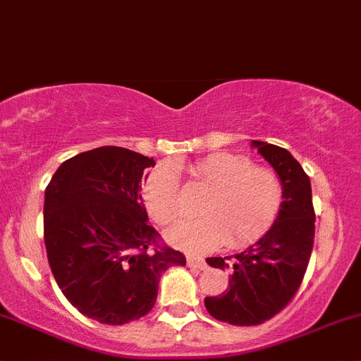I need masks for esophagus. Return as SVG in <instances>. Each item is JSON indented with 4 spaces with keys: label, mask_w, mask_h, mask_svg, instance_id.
I'll list each match as a JSON object with an SVG mask.
<instances>
[{
    "label": "esophagus",
    "mask_w": 361,
    "mask_h": 361,
    "mask_svg": "<svg viewBox=\"0 0 361 361\" xmlns=\"http://www.w3.org/2000/svg\"><path fill=\"white\" fill-rule=\"evenodd\" d=\"M187 265H188V267L201 269V271H204V269L207 267L206 262H204L202 258H199V257H187Z\"/></svg>",
    "instance_id": "34e87169"
}]
</instances>
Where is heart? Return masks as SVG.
Instances as JSON below:
<instances>
[{
  "label": "heart",
  "mask_w": 361,
  "mask_h": 361,
  "mask_svg": "<svg viewBox=\"0 0 361 361\" xmlns=\"http://www.w3.org/2000/svg\"><path fill=\"white\" fill-rule=\"evenodd\" d=\"M187 173L209 190L199 204L202 218L181 221L167 231L166 239L174 248L197 253L221 243L231 250L246 248L278 218L283 183L272 169L253 166L243 155L218 152L192 162ZM141 199L155 224H173L181 211L174 171L167 166L148 171L141 183Z\"/></svg>",
  "instance_id": "heart-1"
}]
</instances>
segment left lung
<instances>
[{
	"label": "left lung",
	"instance_id": "left-lung-1",
	"mask_svg": "<svg viewBox=\"0 0 361 361\" xmlns=\"http://www.w3.org/2000/svg\"><path fill=\"white\" fill-rule=\"evenodd\" d=\"M278 173L283 204L274 225L255 245L234 257L207 258L216 269H232L228 288L204 298L218 322L238 326L260 325L290 304L297 293L314 245V207L311 181L288 150L251 141Z\"/></svg>",
	"mask_w": 361,
	"mask_h": 361
}]
</instances>
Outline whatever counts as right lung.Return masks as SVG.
Returning a JSON list of instances; mask_svg holds the SVG:
<instances>
[{
    "label": "right lung",
    "mask_w": 361,
    "mask_h": 361,
    "mask_svg": "<svg viewBox=\"0 0 361 361\" xmlns=\"http://www.w3.org/2000/svg\"><path fill=\"white\" fill-rule=\"evenodd\" d=\"M155 160L120 147L61 164L45 190L43 238L56 283L73 307L104 325L148 314L160 276L185 265L147 224L141 178Z\"/></svg>",
    "instance_id": "add662e5"
}]
</instances>
